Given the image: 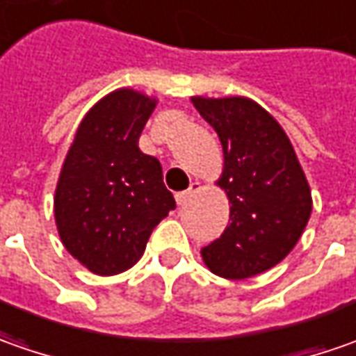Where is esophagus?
Segmentation results:
<instances>
[{"label":"esophagus","mask_w":356,"mask_h":356,"mask_svg":"<svg viewBox=\"0 0 356 356\" xmlns=\"http://www.w3.org/2000/svg\"><path fill=\"white\" fill-rule=\"evenodd\" d=\"M199 191H201V183H199V181H193L189 189L181 191V193H177V195H175V199H177V204H185V202L189 201L191 197H193L195 193H199Z\"/></svg>","instance_id":"34e87169"}]
</instances>
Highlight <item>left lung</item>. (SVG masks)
Returning <instances> with one entry per match:
<instances>
[{
	"instance_id": "8db88e82",
	"label": "left lung",
	"mask_w": 356,
	"mask_h": 356,
	"mask_svg": "<svg viewBox=\"0 0 356 356\" xmlns=\"http://www.w3.org/2000/svg\"><path fill=\"white\" fill-rule=\"evenodd\" d=\"M193 104L218 134L230 202L220 238L201 250L209 270L246 280L274 268L298 244L312 215V191L286 131L254 100L202 98Z\"/></svg>"
}]
</instances>
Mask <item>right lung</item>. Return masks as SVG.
I'll use <instances>...</instances> for the list:
<instances>
[{"instance_id": "add662e5", "label": "right lung", "mask_w": 356, "mask_h": 356, "mask_svg": "<svg viewBox=\"0 0 356 356\" xmlns=\"http://www.w3.org/2000/svg\"><path fill=\"white\" fill-rule=\"evenodd\" d=\"M155 100L131 88L104 96L80 122L56 183L60 240L82 266L114 276L141 258L175 209L161 163L138 147Z\"/></svg>"}]
</instances>
